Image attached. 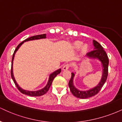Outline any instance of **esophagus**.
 <instances>
[{
    "mask_svg": "<svg viewBox=\"0 0 122 122\" xmlns=\"http://www.w3.org/2000/svg\"><path fill=\"white\" fill-rule=\"evenodd\" d=\"M70 68V64H66L65 65H64L62 67V69L64 71H65V70H68Z\"/></svg>",
    "mask_w": 122,
    "mask_h": 122,
    "instance_id": "obj_1",
    "label": "esophagus"
}]
</instances>
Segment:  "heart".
Masks as SVG:
<instances>
[{
	"mask_svg": "<svg viewBox=\"0 0 122 122\" xmlns=\"http://www.w3.org/2000/svg\"><path fill=\"white\" fill-rule=\"evenodd\" d=\"M82 43L81 42L76 41L75 43H74V46H75V48L76 49H79L80 47H81V46H82ZM86 49V46H84L82 47V49L84 50H85Z\"/></svg>",
	"mask_w": 122,
	"mask_h": 122,
	"instance_id": "b5f03b06",
	"label": "heart"
}]
</instances>
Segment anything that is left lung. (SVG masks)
Returning a JSON list of instances; mask_svg holds the SVG:
<instances>
[{
  "label": "left lung",
  "instance_id": "1",
  "mask_svg": "<svg viewBox=\"0 0 122 122\" xmlns=\"http://www.w3.org/2000/svg\"><path fill=\"white\" fill-rule=\"evenodd\" d=\"M93 45L95 46V50H92L90 52H88L87 53V55L89 57L98 58L101 61L103 67V76H102V80L100 81V83L96 87L92 88L90 90L86 91H80L76 89L73 85V79L75 74L73 73H72L71 78L69 81L70 90L74 96L76 97L80 98V99H86V98L91 97L92 96L97 95L101 90L107 79L108 74L109 60L107 53H106V51L103 49V47H102L101 45L96 41L93 40Z\"/></svg>",
  "mask_w": 122,
  "mask_h": 122
}]
</instances>
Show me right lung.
I'll return each instance as SVG.
<instances>
[{
  "mask_svg": "<svg viewBox=\"0 0 122 122\" xmlns=\"http://www.w3.org/2000/svg\"><path fill=\"white\" fill-rule=\"evenodd\" d=\"M46 38V34H40V35H37V36H33V37H31L30 38H28L26 39V40L23 41V42L19 43V45L17 46L16 48L15 49L13 55H12V62H11V78L13 80L14 82L15 85L17 87L18 89V90L20 91L21 93H22L23 94L26 95H29V96H42V95H43L44 94H45L46 92L48 91L49 89V88L51 86V84H52V82L54 80V78L56 77V76L58 74L60 73V72H61V69L57 70V71H55L54 72H53V73H51V75H50L49 77V79L48 82H47L46 86H45V88H43V89H41L40 91H25L24 89H22V88H20L19 86V85H18V84L16 83V81L14 79V75H13V71H12V63H13V60H14V56L16 51H17L18 49L19 48V47L22 45V44L24 42L26 41H30V40H38V39H41V38Z\"/></svg>",
  "mask_w": 122,
  "mask_h": 122,
  "instance_id": "obj_1",
  "label": "right lung"
}]
</instances>
